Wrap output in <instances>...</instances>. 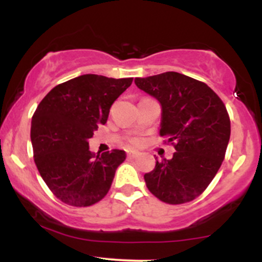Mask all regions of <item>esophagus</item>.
Returning <instances> with one entry per match:
<instances>
[{"mask_svg":"<svg viewBox=\"0 0 262 262\" xmlns=\"http://www.w3.org/2000/svg\"><path fill=\"white\" fill-rule=\"evenodd\" d=\"M138 155H139V152H137V151H128V158L129 159H135Z\"/></svg>","mask_w":262,"mask_h":262,"instance_id":"esophagus-1","label":"esophagus"}]
</instances>
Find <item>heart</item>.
<instances>
[{"instance_id":"1","label":"heart","mask_w":262,"mask_h":262,"mask_svg":"<svg viewBox=\"0 0 262 262\" xmlns=\"http://www.w3.org/2000/svg\"><path fill=\"white\" fill-rule=\"evenodd\" d=\"M130 143L133 144V145H138V144H139V139H138V138H132Z\"/></svg>"}]
</instances>
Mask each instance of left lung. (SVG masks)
Wrapping results in <instances>:
<instances>
[{
	"mask_svg": "<svg viewBox=\"0 0 262 262\" xmlns=\"http://www.w3.org/2000/svg\"><path fill=\"white\" fill-rule=\"evenodd\" d=\"M134 82L160 102V135L176 150L172 159L156 160L155 169L144 175L146 187L165 203L193 201L224 160L230 119L223 101L204 82L175 71Z\"/></svg>",
	"mask_w": 262,
	"mask_h": 262,
	"instance_id": "obj_1",
	"label": "left lung"
}]
</instances>
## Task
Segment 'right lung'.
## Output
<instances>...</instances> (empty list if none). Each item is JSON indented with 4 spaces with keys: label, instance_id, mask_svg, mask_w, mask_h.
<instances>
[{
    "label": "right lung",
    "instance_id": "add662e5",
    "mask_svg": "<svg viewBox=\"0 0 262 262\" xmlns=\"http://www.w3.org/2000/svg\"><path fill=\"white\" fill-rule=\"evenodd\" d=\"M133 77L112 79L81 75L55 86L38 104L32 118L34 162L50 191L74 207H89L110 191L124 150L93 154L89 139L108 119L113 102Z\"/></svg>",
    "mask_w": 262,
    "mask_h": 262
}]
</instances>
